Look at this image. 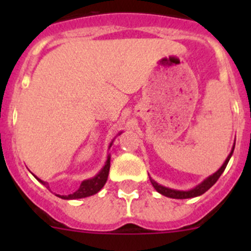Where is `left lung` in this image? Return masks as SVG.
Wrapping results in <instances>:
<instances>
[{
	"label": "left lung",
	"instance_id": "8db88e82",
	"mask_svg": "<svg viewBox=\"0 0 251 251\" xmlns=\"http://www.w3.org/2000/svg\"><path fill=\"white\" fill-rule=\"evenodd\" d=\"M234 151V147L233 149H232V151L229 153V155L227 156L226 161L224 163V165L221 166V169H220L219 171H216L214 175H211L210 177H207L206 179H205L204 182H201L199 186H197L196 188L191 189V191H175V189H170V188H166V187L164 186H160V184L156 183L155 181H153V179L151 178V184H153L154 188L156 189V191L159 192L160 194H163V196L165 197H169V198H174V199H187V198H194V197H198V196H201V194L205 193V192L207 191L209 188H211L212 186H214L215 183H216L217 179L220 178V176H221L222 173L225 171V169H226L227 164H228L229 159H231L232 156V153H233Z\"/></svg>",
	"mask_w": 251,
	"mask_h": 251
}]
</instances>
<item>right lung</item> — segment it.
Listing matches in <instances>:
<instances>
[{
	"label": "right lung",
	"instance_id": "right-lung-1",
	"mask_svg": "<svg viewBox=\"0 0 251 251\" xmlns=\"http://www.w3.org/2000/svg\"><path fill=\"white\" fill-rule=\"evenodd\" d=\"M109 169H110V159L108 158L107 164H105L104 168L102 169V171H100L97 176L93 177V178H91V179H86V181H83L82 183L80 184V187H78L77 191H75L74 193L67 194V196H58V197H60L62 199H80V198H86V197H90V196H93V194L98 193V192L103 188V186L105 184V182H107L108 174H109ZM39 181L41 182L44 186H46V187L48 186L47 182H44L42 179H39Z\"/></svg>",
	"mask_w": 251,
	"mask_h": 251
}]
</instances>
